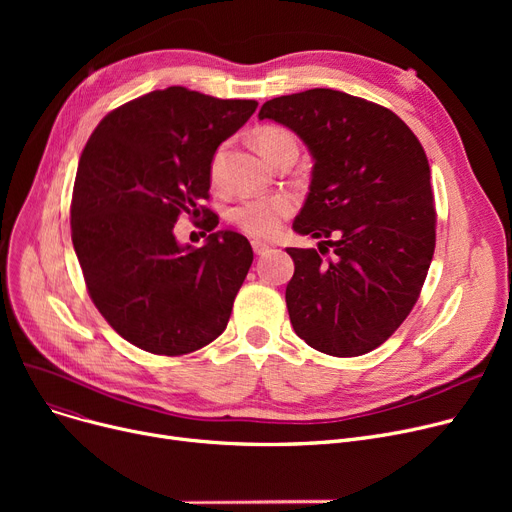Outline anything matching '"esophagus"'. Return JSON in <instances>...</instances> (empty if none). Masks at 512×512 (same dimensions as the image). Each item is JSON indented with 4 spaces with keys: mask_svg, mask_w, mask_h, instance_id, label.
I'll return each mask as SVG.
<instances>
[{
    "mask_svg": "<svg viewBox=\"0 0 512 512\" xmlns=\"http://www.w3.org/2000/svg\"><path fill=\"white\" fill-rule=\"evenodd\" d=\"M251 245H253L255 255H265L267 251H270V245H265V242H261V240H253Z\"/></svg>",
    "mask_w": 512,
    "mask_h": 512,
    "instance_id": "esophagus-1",
    "label": "esophagus"
}]
</instances>
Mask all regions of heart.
I'll list each match as a JSON object with an SVG mask.
<instances>
[{
    "mask_svg": "<svg viewBox=\"0 0 512 512\" xmlns=\"http://www.w3.org/2000/svg\"><path fill=\"white\" fill-rule=\"evenodd\" d=\"M255 143L257 149L261 151V155L270 161L286 147V145H297L294 143V137L280 128V126H263L255 132ZM224 157H226V149L220 147L218 151L213 153L211 157V166H209V174L211 180L218 182L222 176V168H224ZM297 209V201L290 195H272V197H255V199H245L240 201L236 207H232L230 211V220L240 228L245 230L251 236H263L270 238L276 236L282 228L284 218Z\"/></svg>",
    "mask_w": 512,
    "mask_h": 512,
    "instance_id": "heart-1",
    "label": "heart"
}]
</instances>
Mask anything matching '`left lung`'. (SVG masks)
<instances>
[{
	"instance_id": "left-lung-1",
	"label": "left lung",
	"mask_w": 512,
	"mask_h": 512,
	"mask_svg": "<svg viewBox=\"0 0 512 512\" xmlns=\"http://www.w3.org/2000/svg\"><path fill=\"white\" fill-rule=\"evenodd\" d=\"M313 157L309 195L292 228L321 238L286 249L290 324L311 348L359 357L384 344L419 299L436 247L429 164L413 130L386 107L332 89L265 101Z\"/></svg>"
}]
</instances>
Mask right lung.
<instances>
[{"mask_svg": "<svg viewBox=\"0 0 512 512\" xmlns=\"http://www.w3.org/2000/svg\"><path fill=\"white\" fill-rule=\"evenodd\" d=\"M257 110L168 87L107 114L80 155L70 205L72 245L99 313L124 340L178 357L218 338L253 263L249 240L218 230L211 157ZM208 215L199 250L180 246L182 212Z\"/></svg>", "mask_w": 512, "mask_h": 512, "instance_id": "right-lung-1", "label": "right lung"}]
</instances>
